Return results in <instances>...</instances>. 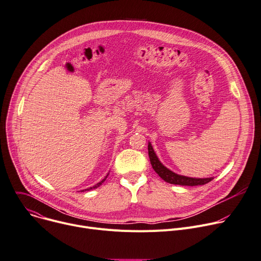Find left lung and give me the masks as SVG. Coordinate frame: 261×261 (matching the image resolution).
<instances>
[{
	"label": "left lung",
	"mask_w": 261,
	"mask_h": 261,
	"mask_svg": "<svg viewBox=\"0 0 261 261\" xmlns=\"http://www.w3.org/2000/svg\"><path fill=\"white\" fill-rule=\"evenodd\" d=\"M148 155L150 160V164L154 169V171L159 174V176H161L167 183L174 184V185H183V186H197V185L207 184L213 179V177H207V178L188 177V176L179 175L172 172L159 161V159L155 155V152L153 151V148L150 143H148Z\"/></svg>",
	"instance_id": "obj_1"
}]
</instances>
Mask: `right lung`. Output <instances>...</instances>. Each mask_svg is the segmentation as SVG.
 <instances>
[{
	"label": "right lung",
	"mask_w": 261,
	"mask_h": 261,
	"mask_svg": "<svg viewBox=\"0 0 261 261\" xmlns=\"http://www.w3.org/2000/svg\"><path fill=\"white\" fill-rule=\"evenodd\" d=\"M108 175H109V174H108ZM108 175H107V176H106V177H105V178L102 179V181H101V182H99V183H98V184H96L95 186H93V187H90V188H88V189H85V190H83V191H89V190H92V189H95V188L99 187L100 185H101V184H102V183H103V182L106 181V179H107V177H108Z\"/></svg>",
	"instance_id": "right-lung-1"
}]
</instances>
